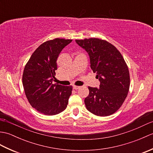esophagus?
<instances>
[{
  "label": "esophagus",
  "mask_w": 153,
  "mask_h": 153,
  "mask_svg": "<svg viewBox=\"0 0 153 153\" xmlns=\"http://www.w3.org/2000/svg\"><path fill=\"white\" fill-rule=\"evenodd\" d=\"M79 87H80L79 86H76V85H74V86H73V89L77 90V89H78L79 88Z\"/></svg>",
  "instance_id": "34e87169"
}]
</instances>
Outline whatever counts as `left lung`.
Segmentation results:
<instances>
[{
    "label": "left lung",
    "mask_w": 153,
    "mask_h": 153,
    "mask_svg": "<svg viewBox=\"0 0 153 153\" xmlns=\"http://www.w3.org/2000/svg\"><path fill=\"white\" fill-rule=\"evenodd\" d=\"M88 53L91 68L100 82L99 88L89 87L85 99L87 109L93 114L107 116L118 110L126 98L130 85L128 66L119 51L97 38L76 40Z\"/></svg>",
    "instance_id": "left-lung-1"
}]
</instances>
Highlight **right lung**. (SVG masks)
<instances>
[{"mask_svg": "<svg viewBox=\"0 0 153 153\" xmlns=\"http://www.w3.org/2000/svg\"><path fill=\"white\" fill-rule=\"evenodd\" d=\"M71 39L56 38L41 44L25 65L22 76L24 91L31 106L45 115L53 116L66 108L72 87L53 84L56 60Z\"/></svg>", "mask_w": 153, "mask_h": 153, "instance_id": "obj_1", "label": "right lung"}]
</instances>
